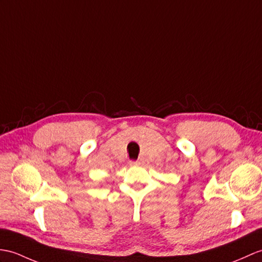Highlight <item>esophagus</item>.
<instances>
[{"mask_svg": "<svg viewBox=\"0 0 262 262\" xmlns=\"http://www.w3.org/2000/svg\"><path fill=\"white\" fill-rule=\"evenodd\" d=\"M139 164H141V162H139V161H133V162H130V165H139Z\"/></svg>", "mask_w": 262, "mask_h": 262, "instance_id": "obj_1", "label": "esophagus"}]
</instances>
